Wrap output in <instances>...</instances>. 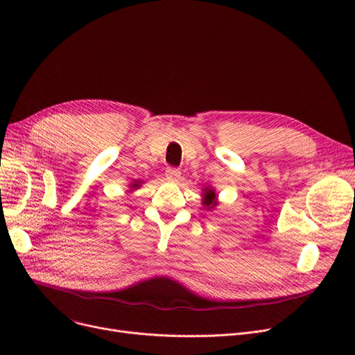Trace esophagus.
<instances>
[{"instance_id":"34e87169","label":"esophagus","mask_w":355,"mask_h":355,"mask_svg":"<svg viewBox=\"0 0 355 355\" xmlns=\"http://www.w3.org/2000/svg\"><path fill=\"white\" fill-rule=\"evenodd\" d=\"M180 175H181V171L178 170V168H174V166H168V168H166V171H165V177H166L168 180H171V181H177V180L180 178Z\"/></svg>"}]
</instances>
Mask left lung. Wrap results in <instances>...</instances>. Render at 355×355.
I'll return each instance as SVG.
<instances>
[{
    "instance_id": "8db88e82",
    "label": "left lung",
    "mask_w": 355,
    "mask_h": 355,
    "mask_svg": "<svg viewBox=\"0 0 355 355\" xmlns=\"http://www.w3.org/2000/svg\"><path fill=\"white\" fill-rule=\"evenodd\" d=\"M206 193H204V201L202 204L206 206L207 209H213L216 206V193L211 190V189H206L204 190Z\"/></svg>"
}]
</instances>
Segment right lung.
<instances>
[{
  "instance_id": "right-lung-1",
  "label": "right lung",
  "mask_w": 355,
  "mask_h": 355,
  "mask_svg": "<svg viewBox=\"0 0 355 355\" xmlns=\"http://www.w3.org/2000/svg\"><path fill=\"white\" fill-rule=\"evenodd\" d=\"M130 187H132V189H137V187H139V181H135L132 185H130Z\"/></svg>"
}]
</instances>
